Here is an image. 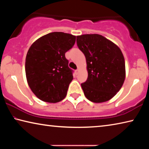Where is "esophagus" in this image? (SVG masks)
Returning <instances> with one entry per match:
<instances>
[{
  "mask_svg": "<svg viewBox=\"0 0 149 149\" xmlns=\"http://www.w3.org/2000/svg\"><path fill=\"white\" fill-rule=\"evenodd\" d=\"M75 74H76V75H77L78 74V73H79V70H75Z\"/></svg>",
  "mask_w": 149,
  "mask_h": 149,
  "instance_id": "esophagus-1",
  "label": "esophagus"
}]
</instances>
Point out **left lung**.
Returning a JSON list of instances; mask_svg holds the SVG:
<instances>
[{
  "mask_svg": "<svg viewBox=\"0 0 149 149\" xmlns=\"http://www.w3.org/2000/svg\"><path fill=\"white\" fill-rule=\"evenodd\" d=\"M77 45L86 58L88 77L81 84L85 97L95 103L112 99L122 88L125 78L122 50L99 34L78 35Z\"/></svg>",
  "mask_w": 149,
  "mask_h": 149,
  "instance_id": "1",
  "label": "left lung"
}]
</instances>
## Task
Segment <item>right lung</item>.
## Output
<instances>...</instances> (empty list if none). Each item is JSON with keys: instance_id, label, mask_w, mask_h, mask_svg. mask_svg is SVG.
<instances>
[{"instance_id": "add662e5", "label": "right lung", "mask_w": 149, "mask_h": 149, "mask_svg": "<svg viewBox=\"0 0 149 149\" xmlns=\"http://www.w3.org/2000/svg\"><path fill=\"white\" fill-rule=\"evenodd\" d=\"M75 35L52 32L37 39L27 51L26 75L35 95L44 102L56 103L65 97L73 79L65 53L74 46Z\"/></svg>"}]
</instances>
